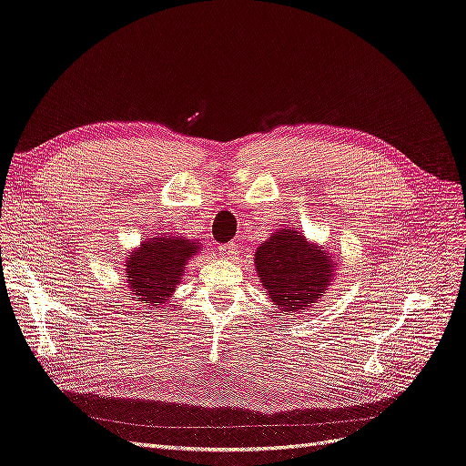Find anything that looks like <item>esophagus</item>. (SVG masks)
<instances>
[{
    "label": "esophagus",
    "instance_id": "obj_1",
    "mask_svg": "<svg viewBox=\"0 0 466 466\" xmlns=\"http://www.w3.org/2000/svg\"><path fill=\"white\" fill-rule=\"evenodd\" d=\"M218 251L225 255L227 258H232V257H236V253H238V248L234 246V244H227V246H218Z\"/></svg>",
    "mask_w": 466,
    "mask_h": 466
}]
</instances>
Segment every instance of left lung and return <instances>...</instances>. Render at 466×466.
Returning <instances> with one entry per match:
<instances>
[{
  "label": "left lung",
  "instance_id": "8db88e82",
  "mask_svg": "<svg viewBox=\"0 0 466 466\" xmlns=\"http://www.w3.org/2000/svg\"><path fill=\"white\" fill-rule=\"evenodd\" d=\"M255 270L281 312L312 309L335 279V258L291 225L268 236L255 251Z\"/></svg>",
  "mask_w": 466,
  "mask_h": 466
}]
</instances>
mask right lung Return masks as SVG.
Returning a JSON list of instances; mask_svg holds the SVG:
<instances>
[{
	"instance_id": "obj_1",
	"label": "right lung",
	"mask_w": 466,
	"mask_h": 466,
	"mask_svg": "<svg viewBox=\"0 0 466 466\" xmlns=\"http://www.w3.org/2000/svg\"><path fill=\"white\" fill-rule=\"evenodd\" d=\"M201 249L198 239L159 234L140 241L126 258V283L135 300L164 309L185 276L188 260Z\"/></svg>"
}]
</instances>
